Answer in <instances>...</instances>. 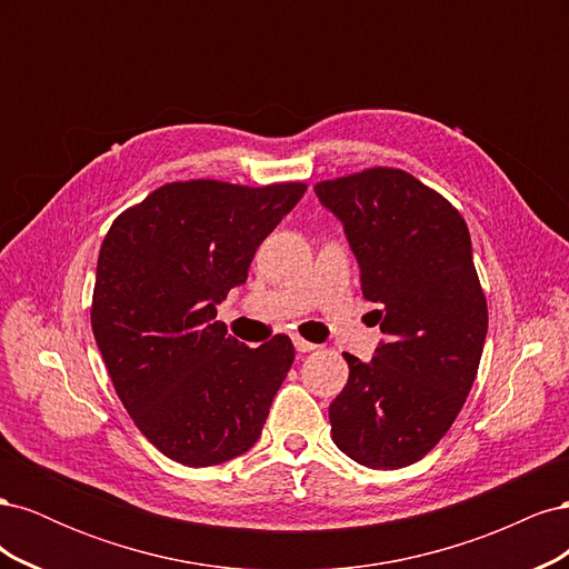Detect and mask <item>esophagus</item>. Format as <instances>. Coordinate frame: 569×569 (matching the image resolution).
Segmentation results:
<instances>
[{
  "instance_id": "esophagus-1",
  "label": "esophagus",
  "mask_w": 569,
  "mask_h": 569,
  "mask_svg": "<svg viewBox=\"0 0 569 569\" xmlns=\"http://www.w3.org/2000/svg\"><path fill=\"white\" fill-rule=\"evenodd\" d=\"M295 349H297L299 353H311V351L316 349V343H311V341H306L303 337H295Z\"/></svg>"
}]
</instances>
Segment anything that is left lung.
I'll return each instance as SVG.
<instances>
[{
	"label": "left lung",
	"instance_id": "8db88e82",
	"mask_svg": "<svg viewBox=\"0 0 569 569\" xmlns=\"http://www.w3.org/2000/svg\"><path fill=\"white\" fill-rule=\"evenodd\" d=\"M316 194L343 226L385 335L368 363L343 353L349 382L330 403L332 439L366 468L399 470L449 432L477 377L489 316L470 232L403 170L370 168Z\"/></svg>",
	"mask_w": 569,
	"mask_h": 569
}]
</instances>
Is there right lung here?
Wrapping results in <instances>:
<instances>
[{
    "label": "right lung",
    "mask_w": 569,
    "mask_h": 569,
    "mask_svg": "<svg viewBox=\"0 0 569 569\" xmlns=\"http://www.w3.org/2000/svg\"><path fill=\"white\" fill-rule=\"evenodd\" d=\"M303 192L301 182H173L118 216L101 244L97 347L140 432L187 468L249 451L295 363L289 337L249 349L216 306L247 282L256 249Z\"/></svg>",
    "instance_id": "1"
}]
</instances>
